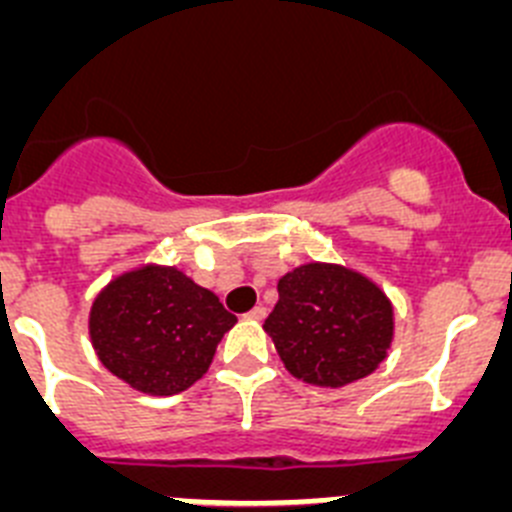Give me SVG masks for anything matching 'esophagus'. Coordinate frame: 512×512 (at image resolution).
Returning a JSON list of instances; mask_svg holds the SVG:
<instances>
[{
	"instance_id": "esophagus-1",
	"label": "esophagus",
	"mask_w": 512,
	"mask_h": 512,
	"mask_svg": "<svg viewBox=\"0 0 512 512\" xmlns=\"http://www.w3.org/2000/svg\"><path fill=\"white\" fill-rule=\"evenodd\" d=\"M248 320H264L266 318V307L264 305H256L253 310L246 312Z\"/></svg>"
}]
</instances>
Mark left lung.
Returning <instances> with one entry per match:
<instances>
[{
    "instance_id": "1",
    "label": "left lung",
    "mask_w": 512,
    "mask_h": 512,
    "mask_svg": "<svg viewBox=\"0 0 512 512\" xmlns=\"http://www.w3.org/2000/svg\"><path fill=\"white\" fill-rule=\"evenodd\" d=\"M264 330L292 377L318 387H346L387 359L395 310L382 289L341 264L287 271Z\"/></svg>"
}]
</instances>
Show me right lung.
<instances>
[{"label": "right lung", "instance_id": "1", "mask_svg": "<svg viewBox=\"0 0 512 512\" xmlns=\"http://www.w3.org/2000/svg\"><path fill=\"white\" fill-rule=\"evenodd\" d=\"M235 325L210 289L176 266H140L112 279L89 312V336L107 372L146 395H179L210 369Z\"/></svg>", "mask_w": 512, "mask_h": 512}]
</instances>
